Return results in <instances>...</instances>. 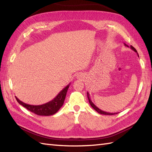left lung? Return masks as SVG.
I'll return each instance as SVG.
<instances>
[{
    "mask_svg": "<svg viewBox=\"0 0 152 152\" xmlns=\"http://www.w3.org/2000/svg\"><path fill=\"white\" fill-rule=\"evenodd\" d=\"M125 44V46L129 47V46H127V45H126L125 44ZM131 50H133L134 51H135V52L137 53V51L136 50V49H135L134 48H133V46H131ZM137 54H138V53H137ZM87 95H88V98L89 102L90 105H91V106H92V108H94L95 110H96V111L98 113H99V114H104V115H114V114H118V112H116V113H110V112H104V111H102V110H101V109H99V108L97 107V106H96L94 104H93V102L91 101V99H90L89 94V93H88V92H87Z\"/></svg>",
    "mask_w": 152,
    "mask_h": 152,
    "instance_id": "obj_1",
    "label": "left lung"
}]
</instances>
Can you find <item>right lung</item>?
Wrapping results in <instances>:
<instances>
[{"instance_id": "right-lung-1", "label": "right lung", "mask_w": 152, "mask_h": 152, "mask_svg": "<svg viewBox=\"0 0 152 152\" xmlns=\"http://www.w3.org/2000/svg\"><path fill=\"white\" fill-rule=\"evenodd\" d=\"M70 83L66 86L65 88L59 93L56 97L51 101L47 103H45L44 104L41 105H31L24 103L21 101L18 98L15 96V99L17 101L19 102V104L24 106L28 110L34 113L39 115H51L56 114V112L61 108V106L63 105V103L65 99L66 93L69 89Z\"/></svg>"}]
</instances>
